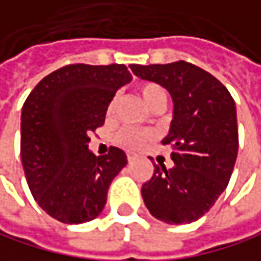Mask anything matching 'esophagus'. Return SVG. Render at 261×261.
I'll list each match as a JSON object with an SVG mask.
<instances>
[{
	"label": "esophagus",
	"mask_w": 261,
	"mask_h": 261,
	"mask_svg": "<svg viewBox=\"0 0 261 261\" xmlns=\"http://www.w3.org/2000/svg\"><path fill=\"white\" fill-rule=\"evenodd\" d=\"M126 159H128V162H129V164H132V162L136 159V156H135L133 153H128V154H126Z\"/></svg>",
	"instance_id": "obj_1"
}]
</instances>
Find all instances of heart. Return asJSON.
Instances as JSON below:
<instances>
[{
    "label": "heart",
    "mask_w": 261,
    "mask_h": 261,
    "mask_svg": "<svg viewBox=\"0 0 261 261\" xmlns=\"http://www.w3.org/2000/svg\"><path fill=\"white\" fill-rule=\"evenodd\" d=\"M139 93L144 99V102L150 107L154 108L156 105L161 103H167V91L164 90V87H161L156 82H144L139 85ZM116 105H117V99L113 97L107 107V114L113 116L116 111ZM151 139V133L148 132H142V129H135V128H122L120 132L116 133L114 136V142L126 150H139L142 148L148 141Z\"/></svg>",
    "instance_id": "heart-1"
}]
</instances>
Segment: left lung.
I'll use <instances>...</instances> for the list:
<instances>
[{
  "label": "left lung",
  "instance_id": "obj_1",
  "mask_svg": "<svg viewBox=\"0 0 261 261\" xmlns=\"http://www.w3.org/2000/svg\"><path fill=\"white\" fill-rule=\"evenodd\" d=\"M129 67L141 79L165 87L174 102L170 133L162 141L171 148L174 167L154 165L153 177L142 185L144 202L165 223L196 222L225 191L236 165L234 99L217 77L191 62Z\"/></svg>",
  "mask_w": 261,
  "mask_h": 261
}]
</instances>
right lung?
Wrapping results in <instances>:
<instances>
[{"instance_id": "right-lung-1", "label": "right lung", "mask_w": 261, "mask_h": 261, "mask_svg": "<svg viewBox=\"0 0 261 261\" xmlns=\"http://www.w3.org/2000/svg\"><path fill=\"white\" fill-rule=\"evenodd\" d=\"M129 81L123 64H70L45 76L25 99L22 168L33 199L53 219L77 225L102 213L126 156L110 147L96 158L88 151V136L103 125L110 100Z\"/></svg>"}]
</instances>
